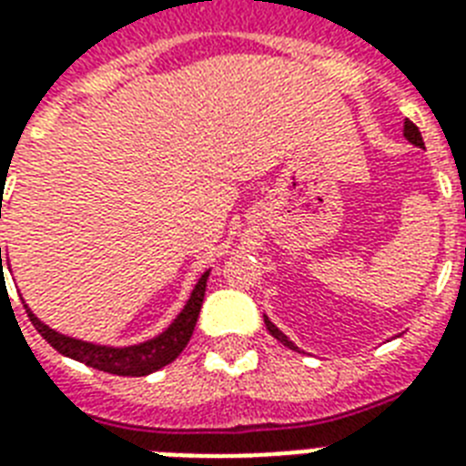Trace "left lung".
<instances>
[{
  "mask_svg": "<svg viewBox=\"0 0 466 466\" xmlns=\"http://www.w3.org/2000/svg\"><path fill=\"white\" fill-rule=\"evenodd\" d=\"M404 137L411 142V145H416V147H423V137H420L419 127L413 126L411 120H406V123H404ZM266 326H268V331H270V336H273V339H278L280 343H283V346L292 348V350H298V346H295V343H292V340L288 339V336H285V333L280 331L276 324H270L268 317H266Z\"/></svg>",
  "mask_w": 466,
  "mask_h": 466,
  "instance_id": "8db88e82",
  "label": "left lung"
}]
</instances>
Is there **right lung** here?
I'll return each mask as SVG.
<instances>
[{
    "mask_svg": "<svg viewBox=\"0 0 466 466\" xmlns=\"http://www.w3.org/2000/svg\"><path fill=\"white\" fill-rule=\"evenodd\" d=\"M2 218V208H0ZM0 276H2V247H0ZM208 276L210 270H205L200 280L196 283L193 292H190V299L186 302L183 311L174 319V324L168 326L167 331L159 333L157 339L145 340L140 346H127V348H108V346H94V343H86V340L69 339V336H62V333L53 331L50 326H46L38 317H33V311L25 307V314L33 321V326L38 329V333L50 343V346L57 350V353L67 355L72 360H79L89 368H96L101 372H111V375L120 377H145L149 372H157L168 362H174L181 350L188 346L190 336H193V329H196L198 314H200V307H203L205 298V285H208ZM4 285V278H2Z\"/></svg>",
    "mask_w": 466,
    "mask_h": 466,
    "instance_id": "right-lung-1",
    "label": "right lung"
}]
</instances>
